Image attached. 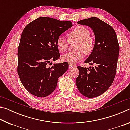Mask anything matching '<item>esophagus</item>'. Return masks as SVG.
Masks as SVG:
<instances>
[{
    "label": "esophagus",
    "mask_w": 130,
    "mask_h": 130,
    "mask_svg": "<svg viewBox=\"0 0 130 130\" xmlns=\"http://www.w3.org/2000/svg\"><path fill=\"white\" fill-rule=\"evenodd\" d=\"M76 67V66L72 64V63H69V68H74V67Z\"/></svg>",
    "instance_id": "1"
}]
</instances>
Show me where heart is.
I'll return each mask as SVG.
<instances>
[{
  "label": "heart",
  "mask_w": 130,
  "mask_h": 130,
  "mask_svg": "<svg viewBox=\"0 0 130 130\" xmlns=\"http://www.w3.org/2000/svg\"><path fill=\"white\" fill-rule=\"evenodd\" d=\"M69 41L62 36L57 39L56 44L58 50L61 52L67 50L69 42L77 41L75 52H71L63 55L61 60L64 62L74 63L81 61L85 54H89L94 46V39L90 35L89 30L83 26H77L68 33Z\"/></svg>",
  "instance_id": "b5f03b06"
}]
</instances>
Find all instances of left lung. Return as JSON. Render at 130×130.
I'll use <instances>...</instances> for the list:
<instances>
[{
    "label": "left lung",
    "mask_w": 130,
    "mask_h": 130,
    "mask_svg": "<svg viewBox=\"0 0 130 130\" xmlns=\"http://www.w3.org/2000/svg\"><path fill=\"white\" fill-rule=\"evenodd\" d=\"M80 25L91 27L94 34L93 49L85 63L95 67L78 66L79 75L76 80L80 93L93 98L102 94L109 88L115 78L119 54L117 36L113 28L98 18L92 17L78 21Z\"/></svg>",
    "instance_id": "8db88e82"
}]
</instances>
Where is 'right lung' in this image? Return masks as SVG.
I'll list each match as a JSON object with an SVG mask.
<instances>
[{
    "label": "right lung",
    "mask_w": 130,
    "mask_h": 130,
    "mask_svg": "<svg viewBox=\"0 0 130 130\" xmlns=\"http://www.w3.org/2000/svg\"><path fill=\"white\" fill-rule=\"evenodd\" d=\"M72 26L70 21L39 17L26 26L18 49L17 71L26 89L33 95L44 98L53 92L58 79L68 69V63H54L60 58L56 41Z\"/></svg>",
    "instance_id": "1"
}]
</instances>
